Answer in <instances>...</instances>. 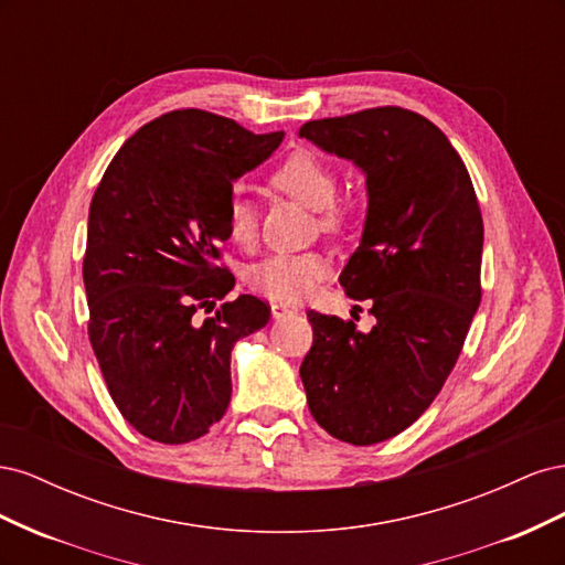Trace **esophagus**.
Here are the masks:
<instances>
[{
	"mask_svg": "<svg viewBox=\"0 0 565 565\" xmlns=\"http://www.w3.org/2000/svg\"><path fill=\"white\" fill-rule=\"evenodd\" d=\"M299 309L295 303H285V301H280V303H273L270 306V313H273V318L276 320H280V318H287V316H292V313H297Z\"/></svg>",
	"mask_w": 565,
	"mask_h": 565,
	"instance_id": "1",
	"label": "esophagus"
}]
</instances>
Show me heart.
I'll use <instances>...</instances> for the list:
<instances>
[{
	"label": "heart",
	"mask_w": 565,
	"mask_h": 565,
	"mask_svg": "<svg viewBox=\"0 0 565 565\" xmlns=\"http://www.w3.org/2000/svg\"><path fill=\"white\" fill-rule=\"evenodd\" d=\"M270 185L299 200L320 214L324 228H337L344 221V207L334 204L337 174L311 150H295L270 174ZM226 233L235 245L249 247L256 241V210L247 195L235 191L228 198ZM330 273V256L322 252H273L256 262L247 280L256 292L276 301H303Z\"/></svg>",
	"instance_id": "b5f03b06"
}]
</instances>
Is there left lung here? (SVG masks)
<instances>
[{"label": "left lung", "mask_w": 565, "mask_h": 565, "mask_svg": "<svg viewBox=\"0 0 565 565\" xmlns=\"http://www.w3.org/2000/svg\"><path fill=\"white\" fill-rule=\"evenodd\" d=\"M299 136L365 174L361 245L339 282L377 318L361 332L309 311L306 403L330 436L374 446L417 422L457 363L481 303L483 218L448 136L413 110L313 119Z\"/></svg>", "instance_id": "left-lung-1"}]
</instances>
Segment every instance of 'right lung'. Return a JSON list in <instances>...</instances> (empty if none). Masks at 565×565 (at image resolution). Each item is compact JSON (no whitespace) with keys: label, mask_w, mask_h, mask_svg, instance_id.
I'll list each match as a JSON object with an SVG mask.
<instances>
[{"label":"right lung","mask_w":565,"mask_h":565,"mask_svg":"<svg viewBox=\"0 0 565 565\" xmlns=\"http://www.w3.org/2000/svg\"><path fill=\"white\" fill-rule=\"evenodd\" d=\"M282 136L174 110L127 139L96 188L82 266L89 341L117 409L150 440L179 446L224 417L235 341L270 318L252 295L214 309L235 285L214 262L233 183ZM198 308L215 316L200 323Z\"/></svg>","instance_id":"1"}]
</instances>
